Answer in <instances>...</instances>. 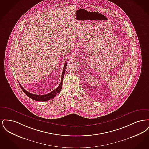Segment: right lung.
<instances>
[{
	"label": "right lung",
	"mask_w": 149,
	"mask_h": 149,
	"mask_svg": "<svg viewBox=\"0 0 149 149\" xmlns=\"http://www.w3.org/2000/svg\"><path fill=\"white\" fill-rule=\"evenodd\" d=\"M68 64L67 63H65L64 64V69H63V71L62 72V75H61V83L58 85V86L57 88L56 89H55V90L52 91V92L46 94H44V95H37V94H32L31 93H29L26 90H25L21 85L19 84V85L21 88L22 90L23 91V92L28 97H29L30 98H31L33 100H35L36 101H39V102H45V101H47V100H49L50 99H52L53 98H54L57 95V93H60L61 90L62 88V86H63V80L64 79V74L65 72V69H66V65Z\"/></svg>",
	"instance_id": "1"
}]
</instances>
